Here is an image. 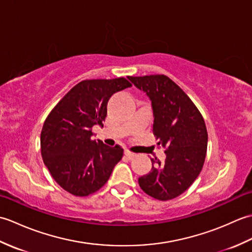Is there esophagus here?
Returning <instances> with one entry per match:
<instances>
[{
  "label": "esophagus",
  "instance_id": "34e87169",
  "mask_svg": "<svg viewBox=\"0 0 252 252\" xmlns=\"http://www.w3.org/2000/svg\"><path fill=\"white\" fill-rule=\"evenodd\" d=\"M125 156L127 158V159H133L135 157V154H133L129 151H125Z\"/></svg>",
  "mask_w": 252,
  "mask_h": 252
}]
</instances>
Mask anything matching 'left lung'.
I'll return each instance as SVG.
<instances>
[{
	"instance_id": "1",
	"label": "left lung",
	"mask_w": 252,
	"mask_h": 252,
	"mask_svg": "<svg viewBox=\"0 0 252 252\" xmlns=\"http://www.w3.org/2000/svg\"><path fill=\"white\" fill-rule=\"evenodd\" d=\"M152 101L153 132L165 148L161 163L152 159V171L138 179L147 195L158 200L180 196L194 183L205 162L208 133L205 120L183 90L163 74L129 77Z\"/></svg>"
}]
</instances>
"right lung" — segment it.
I'll use <instances>...</instances> for the list:
<instances>
[{
  "instance_id": "obj_1",
  "label": "right lung",
  "mask_w": 252,
  "mask_h": 252,
  "mask_svg": "<svg viewBox=\"0 0 252 252\" xmlns=\"http://www.w3.org/2000/svg\"><path fill=\"white\" fill-rule=\"evenodd\" d=\"M125 78L84 80L63 96L47 116L41 132V154L57 184L74 196L103 187L123 156V149L92 140V127L103 126L112 95L131 88Z\"/></svg>"
}]
</instances>
